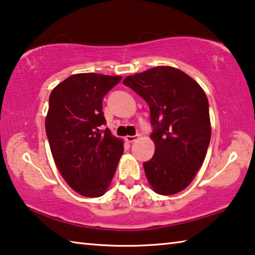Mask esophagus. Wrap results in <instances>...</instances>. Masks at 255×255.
<instances>
[{"label": "esophagus", "instance_id": "1", "mask_svg": "<svg viewBox=\"0 0 255 255\" xmlns=\"http://www.w3.org/2000/svg\"><path fill=\"white\" fill-rule=\"evenodd\" d=\"M138 138H139V136H138V135H133V136H126V140L128 141V143H133V141L137 140Z\"/></svg>", "mask_w": 255, "mask_h": 255}]
</instances>
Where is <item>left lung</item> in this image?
Returning <instances> with one entry per match:
<instances>
[{
	"label": "left lung",
	"mask_w": 255,
	"mask_h": 255,
	"mask_svg": "<svg viewBox=\"0 0 255 255\" xmlns=\"http://www.w3.org/2000/svg\"><path fill=\"white\" fill-rule=\"evenodd\" d=\"M124 84L149 107L155 152L143 163L148 182L158 195L182 191L199 171L210 143L206 93L195 80L170 66L127 76Z\"/></svg>",
	"instance_id": "left-lung-1"
}]
</instances>
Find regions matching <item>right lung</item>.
I'll return each mask as SVG.
<instances>
[{"label": "right lung", "instance_id": "1", "mask_svg": "<svg viewBox=\"0 0 255 255\" xmlns=\"http://www.w3.org/2000/svg\"><path fill=\"white\" fill-rule=\"evenodd\" d=\"M120 81L122 76L83 73L50 93L45 125L51 154L64 180L84 197L107 191L124 152L123 140L102 129V100Z\"/></svg>", "mask_w": 255, "mask_h": 255}]
</instances>
